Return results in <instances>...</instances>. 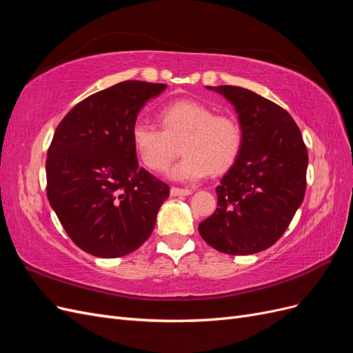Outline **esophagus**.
I'll use <instances>...</instances> for the list:
<instances>
[{"mask_svg": "<svg viewBox=\"0 0 353 353\" xmlns=\"http://www.w3.org/2000/svg\"><path fill=\"white\" fill-rule=\"evenodd\" d=\"M190 194H193V190L178 188V187L170 188V196H174V197H176V196H190Z\"/></svg>", "mask_w": 353, "mask_h": 353, "instance_id": "esophagus-1", "label": "esophagus"}]
</instances>
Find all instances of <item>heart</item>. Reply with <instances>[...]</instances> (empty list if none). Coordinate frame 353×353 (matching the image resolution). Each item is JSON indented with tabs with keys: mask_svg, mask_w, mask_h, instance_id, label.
Segmentation results:
<instances>
[{
	"mask_svg": "<svg viewBox=\"0 0 353 353\" xmlns=\"http://www.w3.org/2000/svg\"><path fill=\"white\" fill-rule=\"evenodd\" d=\"M157 119L162 130L144 122L131 130L134 152L152 172H165L179 144L184 156L169 172L176 181L227 172L241 153L243 128L231 113H215L197 100H178L165 105Z\"/></svg>",
	"mask_w": 353,
	"mask_h": 353,
	"instance_id": "b5f03b06",
	"label": "heart"
}]
</instances>
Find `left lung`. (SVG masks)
Returning a JSON list of instances; mask_svg holds the SVG:
<instances>
[{
	"mask_svg": "<svg viewBox=\"0 0 353 353\" xmlns=\"http://www.w3.org/2000/svg\"><path fill=\"white\" fill-rule=\"evenodd\" d=\"M239 114L243 148L216 187L218 208L199 223L213 249L253 254L279 240L302 205L307 150L301 130L279 104L241 87H208Z\"/></svg>",
	"mask_w": 353,
	"mask_h": 353,
	"instance_id": "left-lung-1",
	"label": "left lung"
}]
</instances>
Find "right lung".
<instances>
[{"label":"right lung","instance_id":"add662e5","mask_svg":"<svg viewBox=\"0 0 353 353\" xmlns=\"http://www.w3.org/2000/svg\"><path fill=\"white\" fill-rule=\"evenodd\" d=\"M165 83L123 81L78 103L63 117L47 153V197L79 249L121 258L150 237L169 187L144 168L131 130Z\"/></svg>","mask_w":353,"mask_h":353}]
</instances>
